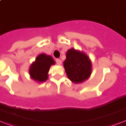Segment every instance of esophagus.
Wrapping results in <instances>:
<instances>
[{
	"label": "esophagus",
	"instance_id": "34e87169",
	"mask_svg": "<svg viewBox=\"0 0 126 126\" xmlns=\"http://www.w3.org/2000/svg\"><path fill=\"white\" fill-rule=\"evenodd\" d=\"M56 61V63H57V64H58V65H60L61 63H62V61H61L60 59H57Z\"/></svg>",
	"mask_w": 126,
	"mask_h": 126
}]
</instances>
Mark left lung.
<instances>
[{
  "mask_svg": "<svg viewBox=\"0 0 126 126\" xmlns=\"http://www.w3.org/2000/svg\"><path fill=\"white\" fill-rule=\"evenodd\" d=\"M67 77L72 83H81L88 79L92 72V63L85 53L72 48L67 50L63 62Z\"/></svg>",
  "mask_w": 126,
  "mask_h": 126,
  "instance_id": "8db88e82",
  "label": "left lung"
}]
</instances>
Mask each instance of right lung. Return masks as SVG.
I'll return each mask as SVG.
<instances>
[{
	"label": "right lung",
	"mask_w": 126,
	"mask_h": 126,
	"mask_svg": "<svg viewBox=\"0 0 126 126\" xmlns=\"http://www.w3.org/2000/svg\"><path fill=\"white\" fill-rule=\"evenodd\" d=\"M54 58L45 54H39L29 68V74L32 79L38 83L48 79V72L52 65H55Z\"/></svg>",
	"instance_id": "right-lung-1"
}]
</instances>
